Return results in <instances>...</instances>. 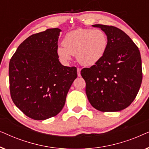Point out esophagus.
<instances>
[{
	"label": "esophagus",
	"instance_id": "esophagus-1",
	"mask_svg": "<svg viewBox=\"0 0 149 149\" xmlns=\"http://www.w3.org/2000/svg\"><path fill=\"white\" fill-rule=\"evenodd\" d=\"M77 74L78 77H81V68H77Z\"/></svg>",
	"mask_w": 149,
	"mask_h": 149
}]
</instances>
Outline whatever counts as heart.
<instances>
[{"label": "heart", "mask_w": 149, "mask_h": 149, "mask_svg": "<svg viewBox=\"0 0 149 149\" xmlns=\"http://www.w3.org/2000/svg\"><path fill=\"white\" fill-rule=\"evenodd\" d=\"M63 47H58L57 54L60 60L68 63L76 56L81 65L93 66L100 60L108 47L107 34L100 29L78 28L66 34Z\"/></svg>", "instance_id": "b5f03b06"}]
</instances>
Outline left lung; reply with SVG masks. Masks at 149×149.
Instances as JSON below:
<instances>
[{"label": "left lung", "instance_id": "obj_1", "mask_svg": "<svg viewBox=\"0 0 149 149\" xmlns=\"http://www.w3.org/2000/svg\"><path fill=\"white\" fill-rule=\"evenodd\" d=\"M92 26L107 34L108 47L99 62L81 71L86 83L87 97L91 106L100 111H122L134 100L141 85L140 51L119 28L102 24Z\"/></svg>", "mask_w": 149, "mask_h": 149}]
</instances>
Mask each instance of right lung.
<instances>
[{"instance_id": "obj_1", "label": "right lung", "mask_w": 149, "mask_h": 149, "mask_svg": "<svg viewBox=\"0 0 149 149\" xmlns=\"http://www.w3.org/2000/svg\"><path fill=\"white\" fill-rule=\"evenodd\" d=\"M59 28L32 34L10 60V92L13 103L28 117L45 120L62 111L77 77L76 67L64 66L57 54Z\"/></svg>"}]
</instances>
